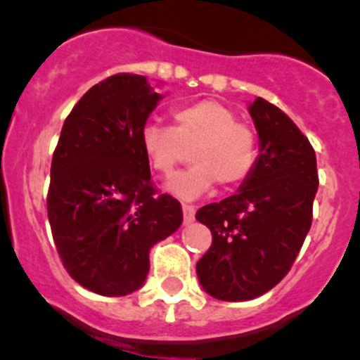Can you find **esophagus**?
<instances>
[{
    "label": "esophagus",
    "instance_id": "obj_1",
    "mask_svg": "<svg viewBox=\"0 0 360 360\" xmlns=\"http://www.w3.org/2000/svg\"><path fill=\"white\" fill-rule=\"evenodd\" d=\"M181 211H184V221L185 224H191L194 221V214H195V207L191 205H184L181 206Z\"/></svg>",
    "mask_w": 360,
    "mask_h": 360
}]
</instances>
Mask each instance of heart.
<instances>
[{
	"mask_svg": "<svg viewBox=\"0 0 360 360\" xmlns=\"http://www.w3.org/2000/svg\"><path fill=\"white\" fill-rule=\"evenodd\" d=\"M175 126L147 121L140 131V149L158 175L169 179L192 149L195 162L175 176L166 188L176 198L194 201L221 187L243 184L257 165V139L239 123L231 107L213 98L195 100L172 110Z\"/></svg>",
	"mask_w": 360,
	"mask_h": 360,
	"instance_id": "1",
	"label": "heart"
}]
</instances>
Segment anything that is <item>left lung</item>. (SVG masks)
I'll use <instances>...</instances> for the list:
<instances>
[{
	"label": "left lung",
	"instance_id": "obj_1",
	"mask_svg": "<svg viewBox=\"0 0 360 360\" xmlns=\"http://www.w3.org/2000/svg\"><path fill=\"white\" fill-rule=\"evenodd\" d=\"M248 110L260 142L253 172L234 195L195 213L213 236L195 265L198 279L224 302L262 296L290 272L312 225L319 187L316 153L298 126L260 97Z\"/></svg>",
	"mask_w": 360,
	"mask_h": 360
}]
</instances>
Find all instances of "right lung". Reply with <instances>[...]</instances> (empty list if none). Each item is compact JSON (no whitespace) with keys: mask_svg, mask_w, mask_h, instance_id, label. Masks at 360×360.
Wrapping results in <instances>:
<instances>
[{"mask_svg":"<svg viewBox=\"0 0 360 360\" xmlns=\"http://www.w3.org/2000/svg\"><path fill=\"white\" fill-rule=\"evenodd\" d=\"M162 95L146 76L91 86L62 126L46 207L51 236L76 283L102 296L143 286L149 251L181 225L175 198L158 194L140 131Z\"/></svg>","mask_w":360,"mask_h":360,"instance_id":"right-lung-1","label":"right lung"}]
</instances>
